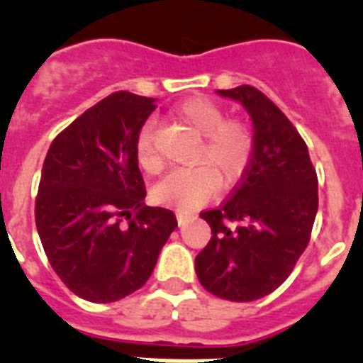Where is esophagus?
I'll return each mask as SVG.
<instances>
[{
  "label": "esophagus",
  "mask_w": 363,
  "mask_h": 363,
  "mask_svg": "<svg viewBox=\"0 0 363 363\" xmlns=\"http://www.w3.org/2000/svg\"><path fill=\"white\" fill-rule=\"evenodd\" d=\"M176 218H178V223L179 225H184L185 221L187 220H191V214H187V213H182V211H176Z\"/></svg>",
  "instance_id": "34e87169"
}]
</instances>
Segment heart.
I'll return each instance as SVG.
<instances>
[{"mask_svg":"<svg viewBox=\"0 0 363 363\" xmlns=\"http://www.w3.org/2000/svg\"><path fill=\"white\" fill-rule=\"evenodd\" d=\"M174 116L201 136L194 162L203 165L178 169L152 189L154 200L179 211L198 209L221 187L242 182L255 152V134L240 118H225V108L214 99L194 96L174 108ZM136 162L147 174L162 171L154 127L147 123L136 140Z\"/></svg>","mask_w":363,"mask_h":363,"instance_id":"heart-1","label":"heart"}]
</instances>
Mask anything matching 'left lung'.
Wrapping results in <instances>:
<instances>
[{
    "label": "left lung",
    "instance_id": "obj_1",
    "mask_svg": "<svg viewBox=\"0 0 363 363\" xmlns=\"http://www.w3.org/2000/svg\"><path fill=\"white\" fill-rule=\"evenodd\" d=\"M218 94L251 114L255 152L229 198L200 213L213 236L196 256V274L214 296L252 301L278 289L309 245L318 176L303 138L264 92L240 85Z\"/></svg>",
    "mask_w": 363,
    "mask_h": 363
}]
</instances>
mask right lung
<instances>
[{
	"instance_id": "add662e5",
	"label": "right lung",
	"mask_w": 363,
	"mask_h": 363,
	"mask_svg": "<svg viewBox=\"0 0 363 363\" xmlns=\"http://www.w3.org/2000/svg\"><path fill=\"white\" fill-rule=\"evenodd\" d=\"M154 98L107 96L50 143L36 196V227L60 280L76 296L108 303L145 285L178 221L147 207L136 140Z\"/></svg>"
}]
</instances>
